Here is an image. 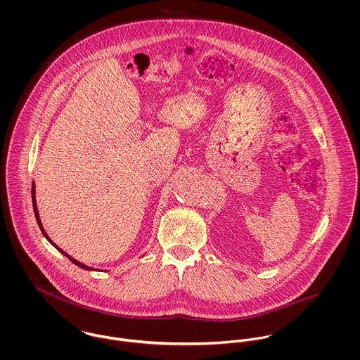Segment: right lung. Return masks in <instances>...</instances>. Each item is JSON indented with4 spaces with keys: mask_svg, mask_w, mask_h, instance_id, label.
I'll return each instance as SVG.
<instances>
[{
    "mask_svg": "<svg viewBox=\"0 0 360 360\" xmlns=\"http://www.w3.org/2000/svg\"><path fill=\"white\" fill-rule=\"evenodd\" d=\"M32 201H33V209H34V216H36V220H37V223H39V227H40V230H41V233H43V236L47 238V241L51 244L53 248H56L60 254H63L65 257H68L72 263H75L76 266H79V267H82V269H84V270H98V269H94V267H90V266H87V264H84V263H82V262H79V260H76L75 257H70L69 254H66L63 250H60L53 241H52L51 238L49 237V234L46 233V230H44V227H43V223H41V219H40V214H39V209H37V202H36V183L33 181L32 183Z\"/></svg>",
    "mask_w": 360,
    "mask_h": 360,
    "instance_id": "add662e5",
    "label": "right lung"
}]
</instances>
